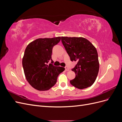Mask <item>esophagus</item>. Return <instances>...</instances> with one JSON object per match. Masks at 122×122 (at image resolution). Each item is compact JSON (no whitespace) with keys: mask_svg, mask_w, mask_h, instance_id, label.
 <instances>
[{"mask_svg":"<svg viewBox=\"0 0 122 122\" xmlns=\"http://www.w3.org/2000/svg\"><path fill=\"white\" fill-rule=\"evenodd\" d=\"M65 70H66V71H69V70H70L69 68L68 67H65Z\"/></svg>","mask_w":122,"mask_h":122,"instance_id":"1","label":"esophagus"}]
</instances>
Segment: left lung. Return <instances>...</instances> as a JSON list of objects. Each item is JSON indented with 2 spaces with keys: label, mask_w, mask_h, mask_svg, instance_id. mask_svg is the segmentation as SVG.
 <instances>
[{
  "label": "left lung",
  "mask_w": 122,
  "mask_h": 122,
  "mask_svg": "<svg viewBox=\"0 0 122 122\" xmlns=\"http://www.w3.org/2000/svg\"><path fill=\"white\" fill-rule=\"evenodd\" d=\"M61 40L72 61L77 62L72 71L75 78L70 80L79 89L91 86L97 78L99 69L97 51L89 41L82 37L62 36Z\"/></svg>",
  "instance_id": "1"
}]
</instances>
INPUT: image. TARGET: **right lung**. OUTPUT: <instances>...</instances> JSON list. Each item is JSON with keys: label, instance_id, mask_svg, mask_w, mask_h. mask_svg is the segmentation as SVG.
Instances as JSON below:
<instances>
[{"label": "right lung", "instance_id": "add662e5", "mask_svg": "<svg viewBox=\"0 0 122 122\" xmlns=\"http://www.w3.org/2000/svg\"><path fill=\"white\" fill-rule=\"evenodd\" d=\"M60 36L53 38L38 39L29 43L25 50L22 66L26 79L35 89L47 91L53 86L57 77L65 70L56 67L51 58L54 46L60 42Z\"/></svg>", "mask_w": 122, "mask_h": 122}]
</instances>
